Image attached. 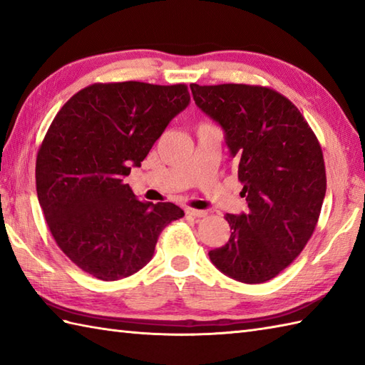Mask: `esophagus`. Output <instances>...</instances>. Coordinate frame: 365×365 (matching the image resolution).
<instances>
[{
    "mask_svg": "<svg viewBox=\"0 0 365 365\" xmlns=\"http://www.w3.org/2000/svg\"><path fill=\"white\" fill-rule=\"evenodd\" d=\"M187 215L192 216V218H205L207 212L205 210H196V208H187Z\"/></svg>",
    "mask_w": 365,
    "mask_h": 365,
    "instance_id": "esophagus-1",
    "label": "esophagus"
}]
</instances>
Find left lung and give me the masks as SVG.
Masks as SVG:
<instances>
[{"mask_svg":"<svg viewBox=\"0 0 365 365\" xmlns=\"http://www.w3.org/2000/svg\"><path fill=\"white\" fill-rule=\"evenodd\" d=\"M192 98L226 131L247 212L227 213L229 242L208 252L235 281L276 277L311 240L327 192L322 145L289 98L259 84H190Z\"/></svg>","mask_w":365,"mask_h":365,"instance_id":"1","label":"left lung"}]
</instances>
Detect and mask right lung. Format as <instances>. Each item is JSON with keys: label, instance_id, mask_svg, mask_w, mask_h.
Returning a JSON list of instances; mask_svg holds the SVG:
<instances>
[{"label": "right lung", "instance_id": "right-lung-1", "mask_svg": "<svg viewBox=\"0 0 365 365\" xmlns=\"http://www.w3.org/2000/svg\"><path fill=\"white\" fill-rule=\"evenodd\" d=\"M188 103L183 83H94L54 115L37 150V197L54 242L84 273H136L161 230L185 215L170 202H141L123 178Z\"/></svg>", "mask_w": 365, "mask_h": 365}]
</instances>
